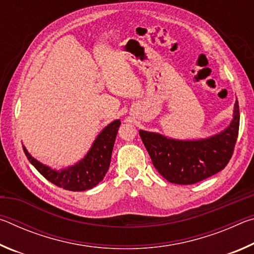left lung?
Listing matches in <instances>:
<instances>
[{"instance_id":"obj_1","label":"left lung","mask_w":254,"mask_h":254,"mask_svg":"<svg viewBox=\"0 0 254 254\" xmlns=\"http://www.w3.org/2000/svg\"><path fill=\"white\" fill-rule=\"evenodd\" d=\"M239 127L240 110L236 101L230 127L208 139L178 141L143 130L139 134L154 168L163 178L173 184L192 185L225 168L234 152Z\"/></svg>"}]
</instances>
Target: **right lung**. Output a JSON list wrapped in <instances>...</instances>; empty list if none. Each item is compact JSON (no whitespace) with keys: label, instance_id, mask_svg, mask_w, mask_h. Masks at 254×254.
<instances>
[{"label":"right lung","instance_id":"1","mask_svg":"<svg viewBox=\"0 0 254 254\" xmlns=\"http://www.w3.org/2000/svg\"><path fill=\"white\" fill-rule=\"evenodd\" d=\"M120 124L121 122L119 120L109 124L98 134L95 142L83 160L75 166L60 171L50 169L49 167L37 161L30 156L25 148H23V151L34 168L56 186L71 191L87 190L102 182L109 170L112 150Z\"/></svg>","mask_w":254,"mask_h":254}]
</instances>
